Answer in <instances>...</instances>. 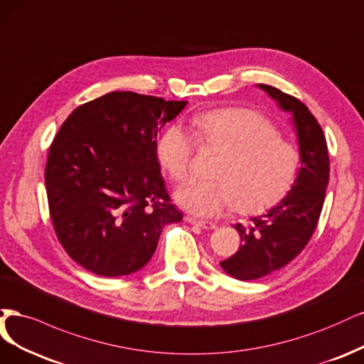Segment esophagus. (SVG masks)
I'll return each instance as SVG.
<instances>
[{"mask_svg":"<svg viewBox=\"0 0 364 364\" xmlns=\"http://www.w3.org/2000/svg\"><path fill=\"white\" fill-rule=\"evenodd\" d=\"M186 222H189V224L196 225V227H199V228H204V230H213V228H216V225L213 224V222L201 220V219H195V218H191V216H187V218H186Z\"/></svg>","mask_w":364,"mask_h":364,"instance_id":"obj_1","label":"esophagus"}]
</instances>
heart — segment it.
Listing matches in <instances>:
<instances>
[{"mask_svg":"<svg viewBox=\"0 0 364 364\" xmlns=\"http://www.w3.org/2000/svg\"><path fill=\"white\" fill-rule=\"evenodd\" d=\"M193 134L181 124H169L157 140L160 165L175 181L192 169L195 138L222 152L213 180L192 178L175 192V201L192 215L212 218L236 207L254 212L283 196L295 180L299 152L277 134L264 116L248 109H219L191 119Z\"/></svg>","mask_w":364,"mask_h":364,"instance_id":"obj_1","label":"heart"}]
</instances>
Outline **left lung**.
Here are the masks:
<instances>
[{"label":"left lung","instance_id":"1","mask_svg":"<svg viewBox=\"0 0 364 364\" xmlns=\"http://www.w3.org/2000/svg\"><path fill=\"white\" fill-rule=\"evenodd\" d=\"M279 109L291 116L298 137L301 168L290 191L278 204L251 224L234 225L240 234L239 251L220 262L230 277L251 281L284 267L306 248L318 225L330 178V159L321 125L306 104L267 85H257Z\"/></svg>","mask_w":364,"mask_h":364}]
</instances>
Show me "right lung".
<instances>
[{"mask_svg":"<svg viewBox=\"0 0 364 364\" xmlns=\"http://www.w3.org/2000/svg\"><path fill=\"white\" fill-rule=\"evenodd\" d=\"M186 104L110 92L62 124L46 160V195L58 240L87 271H140L165 225L183 220L160 175L157 134Z\"/></svg>","mask_w":364,"mask_h":364,"instance_id":"1","label":"right lung"}]
</instances>
